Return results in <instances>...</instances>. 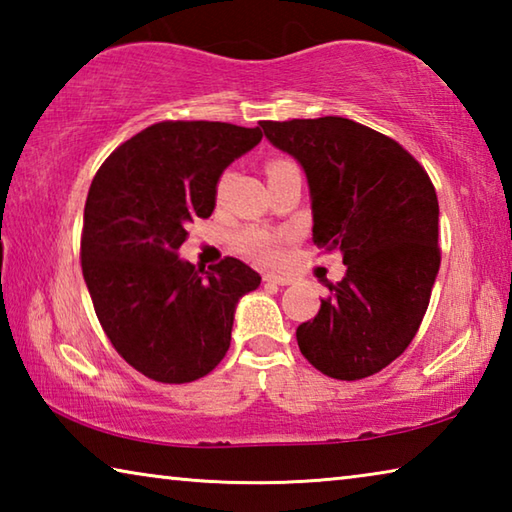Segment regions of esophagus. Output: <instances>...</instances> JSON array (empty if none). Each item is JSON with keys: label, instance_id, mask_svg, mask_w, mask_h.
<instances>
[{"label": "esophagus", "instance_id": "obj_1", "mask_svg": "<svg viewBox=\"0 0 512 512\" xmlns=\"http://www.w3.org/2000/svg\"><path fill=\"white\" fill-rule=\"evenodd\" d=\"M264 282L280 284V287H284V284H291L293 282V277L291 275H280V273H266L264 275Z\"/></svg>", "mask_w": 512, "mask_h": 512}]
</instances>
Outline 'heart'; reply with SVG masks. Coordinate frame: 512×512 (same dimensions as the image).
<instances>
[{
	"mask_svg": "<svg viewBox=\"0 0 512 512\" xmlns=\"http://www.w3.org/2000/svg\"><path fill=\"white\" fill-rule=\"evenodd\" d=\"M289 167H296L287 160H275L268 164V178L275 176ZM228 183H230V173H223L216 183V201H223L225 192H228ZM287 237V232L282 230H268V228H259V225H246L235 235V248L241 255H246L248 259H255L259 264H273L277 259V244Z\"/></svg>",
	"mask_w": 512,
	"mask_h": 512,
	"instance_id": "obj_1",
	"label": "heart"
}]
</instances>
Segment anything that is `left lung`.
<instances>
[{
  "label": "left lung",
  "mask_w": 512,
  "mask_h": 512,
  "mask_svg": "<svg viewBox=\"0 0 512 512\" xmlns=\"http://www.w3.org/2000/svg\"><path fill=\"white\" fill-rule=\"evenodd\" d=\"M266 140L305 169L314 244L348 266L296 329L300 352L334 379H363L409 348L440 268L438 198L391 137L345 117L264 121Z\"/></svg>",
  "instance_id": "8db88e82"
}]
</instances>
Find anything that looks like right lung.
I'll return each mask as SVG.
<instances>
[{
  "mask_svg": "<svg viewBox=\"0 0 512 512\" xmlns=\"http://www.w3.org/2000/svg\"><path fill=\"white\" fill-rule=\"evenodd\" d=\"M259 128L160 121L108 155L83 212L81 266L103 332L126 363L162 384L219 366L241 296L262 282L235 257L196 268L178 257L187 223L207 219L228 164Z\"/></svg>",
  "mask_w": 512,
  "mask_h": 512,
  "instance_id": "add662e5",
  "label": "right lung"
}]
</instances>
